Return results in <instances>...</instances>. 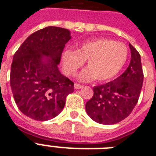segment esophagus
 <instances>
[{"label": "esophagus", "mask_w": 156, "mask_h": 156, "mask_svg": "<svg viewBox=\"0 0 156 156\" xmlns=\"http://www.w3.org/2000/svg\"><path fill=\"white\" fill-rule=\"evenodd\" d=\"M83 86L81 85V84H79V83H75V84H74V87H75L76 89H80V88H82Z\"/></svg>", "instance_id": "obj_1"}]
</instances>
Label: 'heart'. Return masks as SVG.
<instances>
[{
	"instance_id": "b5f03b06",
	"label": "heart",
	"mask_w": 156,
	"mask_h": 156,
	"mask_svg": "<svg viewBox=\"0 0 156 156\" xmlns=\"http://www.w3.org/2000/svg\"><path fill=\"white\" fill-rule=\"evenodd\" d=\"M127 48L123 43L108 38H96L80 44L76 50L65 49L61 54L63 69L69 76H74L87 61V66L79 74L82 81L96 78L106 81L119 73L127 59Z\"/></svg>"
}]
</instances>
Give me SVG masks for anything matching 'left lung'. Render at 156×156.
I'll list each match as a JSON object with an SVG mask.
<instances>
[{"label": "left lung", "mask_w": 156, "mask_h": 156, "mask_svg": "<svg viewBox=\"0 0 156 156\" xmlns=\"http://www.w3.org/2000/svg\"><path fill=\"white\" fill-rule=\"evenodd\" d=\"M131 62L126 71L114 80L93 87V96L86 103L87 115L102 124H115L131 114L138 102L144 82L141 59L129 44Z\"/></svg>", "instance_id": "obj_1"}]
</instances>
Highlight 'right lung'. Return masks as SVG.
Listing matches in <instances>:
<instances>
[{
  "instance_id": "add662e5",
  "label": "right lung",
  "mask_w": 156,
  "mask_h": 156,
  "mask_svg": "<svg viewBox=\"0 0 156 156\" xmlns=\"http://www.w3.org/2000/svg\"><path fill=\"white\" fill-rule=\"evenodd\" d=\"M70 31L48 26L31 34L15 52L10 85L19 110L31 119L46 121L63 110L74 83L60 73L58 64Z\"/></svg>"
}]
</instances>
